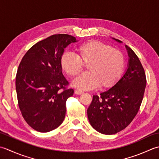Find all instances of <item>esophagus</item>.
I'll list each match as a JSON object with an SVG mask.
<instances>
[{
    "label": "esophagus",
    "mask_w": 159,
    "mask_h": 159,
    "mask_svg": "<svg viewBox=\"0 0 159 159\" xmlns=\"http://www.w3.org/2000/svg\"><path fill=\"white\" fill-rule=\"evenodd\" d=\"M75 93L76 94V95H81V94L84 93L82 91H80V90H75Z\"/></svg>",
    "instance_id": "esophagus-1"
}]
</instances>
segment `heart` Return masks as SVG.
I'll return each instance as SVG.
<instances>
[{"instance_id": "1", "label": "heart", "mask_w": 159, "mask_h": 159, "mask_svg": "<svg viewBox=\"0 0 159 159\" xmlns=\"http://www.w3.org/2000/svg\"><path fill=\"white\" fill-rule=\"evenodd\" d=\"M77 56L69 52L61 55L60 64L70 76L77 75L87 64L88 72L81 74L72 82V85L80 90H91L99 85L111 88L120 79L125 66L123 53L116 48L98 40H91L80 44L76 48Z\"/></svg>"}]
</instances>
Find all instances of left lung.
Here are the masks:
<instances>
[{"instance_id":"left-lung-1","label":"left lung","mask_w":159,"mask_h":159,"mask_svg":"<svg viewBox=\"0 0 159 159\" xmlns=\"http://www.w3.org/2000/svg\"><path fill=\"white\" fill-rule=\"evenodd\" d=\"M125 47L129 58L124 74L110 89L99 96L93 95L87 110L90 125L103 134H114L127 127L137 115L143 98L146 86L143 67L132 48Z\"/></svg>"}]
</instances>
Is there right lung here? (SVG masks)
I'll list each match as a JSON object with an SVG mask.
<instances>
[{
    "mask_svg": "<svg viewBox=\"0 0 159 159\" xmlns=\"http://www.w3.org/2000/svg\"><path fill=\"white\" fill-rule=\"evenodd\" d=\"M75 37L56 34L28 50L18 66L16 90L19 108L26 122L40 132L60 126L66 115V102L73 96L62 74L60 58Z\"/></svg>",
    "mask_w": 159,
    "mask_h": 159,
    "instance_id": "obj_1",
    "label": "right lung"
}]
</instances>
